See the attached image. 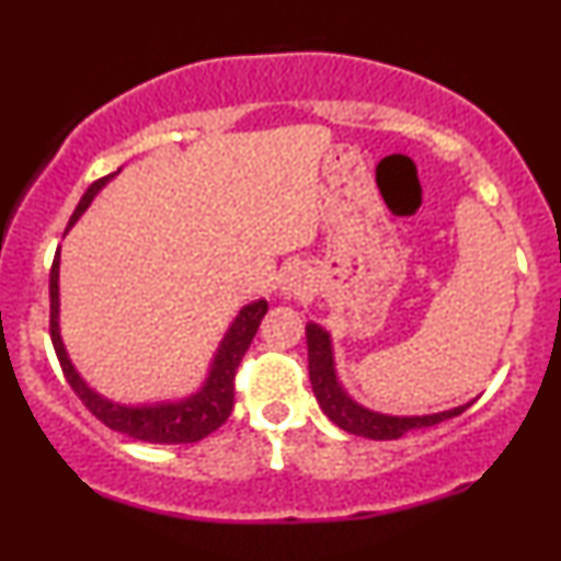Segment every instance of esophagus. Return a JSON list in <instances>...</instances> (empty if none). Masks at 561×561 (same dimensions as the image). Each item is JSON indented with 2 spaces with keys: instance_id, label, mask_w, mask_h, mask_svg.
Returning a JSON list of instances; mask_svg holds the SVG:
<instances>
[{
  "instance_id": "obj_1",
  "label": "esophagus",
  "mask_w": 561,
  "mask_h": 561,
  "mask_svg": "<svg viewBox=\"0 0 561 561\" xmlns=\"http://www.w3.org/2000/svg\"><path fill=\"white\" fill-rule=\"evenodd\" d=\"M295 287H298V285H295V282H293V279H285V285H282V293H285V295H289V293H295Z\"/></svg>"
}]
</instances>
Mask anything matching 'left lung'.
<instances>
[{"instance_id":"8db88e82","label":"left lung","mask_w":561,"mask_h":561,"mask_svg":"<svg viewBox=\"0 0 561 561\" xmlns=\"http://www.w3.org/2000/svg\"><path fill=\"white\" fill-rule=\"evenodd\" d=\"M306 343H308V375H311L313 396L330 420L340 430L351 435L371 437V440H398V437L411 433V430L433 427L437 422H446L450 416H459L467 411L472 401L465 405H454L448 411H435V414H382V411L366 409L358 401L347 396L337 377V366H334V345L332 334L321 324L308 321L306 324Z\"/></svg>"}]
</instances>
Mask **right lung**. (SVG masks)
Masks as SVG:
<instances>
[{"label": "right lung", "instance_id": "right-lung-1", "mask_svg": "<svg viewBox=\"0 0 561 561\" xmlns=\"http://www.w3.org/2000/svg\"><path fill=\"white\" fill-rule=\"evenodd\" d=\"M121 169L111 173V176L100 179L83 192L81 203L76 205L73 216H70L68 229L76 227V221L87 214V208L92 205V199L105 190L107 182L115 179ZM268 302L259 298L250 300L248 306L240 308L234 321L229 324V330L224 332L221 343H218L214 358L208 364V375H205L203 385L195 392L182 398H171V401H156V403H121L113 398L96 392L87 379L81 377V371L76 369L73 362L68 356V347L62 343L60 332V248L55 253L53 272H49V334H53V345L57 358H60L62 371L70 388L76 390V396L81 398V403L100 420L102 424L115 430V433H124L134 440L145 443H197L203 437H208L214 430L221 427L231 414V405H234V371L240 366L244 351L253 343L255 332H259L261 319L266 317Z\"/></svg>", "mask_w": 561, "mask_h": 561}]
</instances>
